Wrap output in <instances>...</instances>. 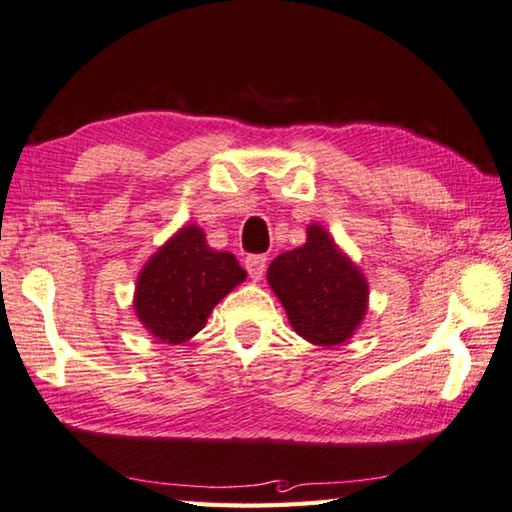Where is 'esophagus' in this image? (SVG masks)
Wrapping results in <instances>:
<instances>
[{"mask_svg":"<svg viewBox=\"0 0 512 512\" xmlns=\"http://www.w3.org/2000/svg\"><path fill=\"white\" fill-rule=\"evenodd\" d=\"M265 267H267L265 256L254 254V256L245 258V269H247V274H249V278H252V281H260V278H263Z\"/></svg>","mask_w":512,"mask_h":512,"instance_id":"1","label":"esophagus"}]
</instances>
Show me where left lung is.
Masks as SVG:
<instances>
[{
	"mask_svg": "<svg viewBox=\"0 0 512 512\" xmlns=\"http://www.w3.org/2000/svg\"><path fill=\"white\" fill-rule=\"evenodd\" d=\"M267 283L294 332L321 347L345 343L368 310V281L321 225L307 227L303 247L272 260Z\"/></svg>",
	"mask_w": 512,
	"mask_h": 512,
	"instance_id": "8db88e82",
	"label": "left lung"
}]
</instances>
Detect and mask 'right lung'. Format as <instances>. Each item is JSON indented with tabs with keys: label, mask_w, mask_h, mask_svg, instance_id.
<instances>
[{
	"label": "right lung",
	"mask_w": 512,
	"mask_h": 512,
	"mask_svg": "<svg viewBox=\"0 0 512 512\" xmlns=\"http://www.w3.org/2000/svg\"><path fill=\"white\" fill-rule=\"evenodd\" d=\"M245 278L234 254L216 252L205 231L185 225L142 267L133 307L158 341L178 345L198 334L211 310Z\"/></svg>",
	"instance_id": "obj_1"
}]
</instances>
